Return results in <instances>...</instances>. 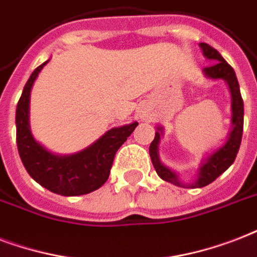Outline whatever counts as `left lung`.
<instances>
[{"mask_svg":"<svg viewBox=\"0 0 257 257\" xmlns=\"http://www.w3.org/2000/svg\"><path fill=\"white\" fill-rule=\"evenodd\" d=\"M200 47L202 49L204 56L214 63L210 67L204 68L205 76L213 79V80L221 79L228 83L230 97H232V130L228 134L226 142L201 162L196 180L193 181L192 184H182L177 176V173L170 170L160 161L158 145H160L161 137L164 134V128L161 126L157 127L156 137L149 149L153 166L156 169L157 174L162 180L177 185V186H181V188H204L210 182H213L218 176H221L222 173L234 162V158L237 156V151L240 149V143H241L242 127H244V103H242L240 87H238L237 77H236L233 68L224 60V57L214 48L210 47L209 44L201 43Z\"/></svg>","mask_w":257,"mask_h":257,"instance_id":"obj_1","label":"left lung"}]
</instances>
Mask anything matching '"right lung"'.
Returning <instances> with one entry per match:
<instances>
[{
    "label": "right lung",
    "instance_id": "1",
    "mask_svg": "<svg viewBox=\"0 0 257 257\" xmlns=\"http://www.w3.org/2000/svg\"><path fill=\"white\" fill-rule=\"evenodd\" d=\"M48 61L32 72L17 103L16 139L19 154L29 176L41 186L60 196H81L96 190L108 180L116 151L138 126V122L111 128L75 154L57 156L48 151L33 138L29 128L32 85Z\"/></svg>",
    "mask_w": 257,
    "mask_h": 257
}]
</instances>
